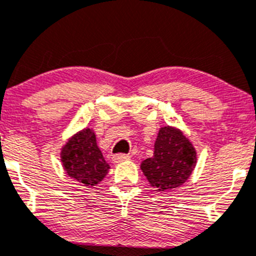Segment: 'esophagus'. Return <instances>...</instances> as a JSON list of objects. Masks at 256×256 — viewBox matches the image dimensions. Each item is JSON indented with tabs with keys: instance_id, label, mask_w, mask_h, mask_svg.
Here are the masks:
<instances>
[{
	"instance_id": "esophagus-1",
	"label": "esophagus",
	"mask_w": 256,
	"mask_h": 256,
	"mask_svg": "<svg viewBox=\"0 0 256 256\" xmlns=\"http://www.w3.org/2000/svg\"><path fill=\"white\" fill-rule=\"evenodd\" d=\"M112 160H114V163H120L124 162V160H130V156L128 154H116V156H112Z\"/></svg>"
}]
</instances>
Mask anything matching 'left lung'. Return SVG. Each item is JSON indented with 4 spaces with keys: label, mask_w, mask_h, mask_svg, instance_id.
<instances>
[{
    "label": "left lung",
    "mask_w": 256,
    "mask_h": 256,
    "mask_svg": "<svg viewBox=\"0 0 256 256\" xmlns=\"http://www.w3.org/2000/svg\"><path fill=\"white\" fill-rule=\"evenodd\" d=\"M196 163V152L177 128H162L158 132L154 154L142 160V170L150 185L158 190H171L182 185Z\"/></svg>",
    "instance_id": "obj_1"
}]
</instances>
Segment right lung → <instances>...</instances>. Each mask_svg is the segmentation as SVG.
<instances>
[{
  "instance_id": "obj_1",
  "label": "right lung",
  "mask_w": 256,
  "mask_h": 256,
  "mask_svg": "<svg viewBox=\"0 0 256 256\" xmlns=\"http://www.w3.org/2000/svg\"><path fill=\"white\" fill-rule=\"evenodd\" d=\"M61 160L66 174L86 186L102 181L110 170L90 128L80 131L68 140L61 152Z\"/></svg>"
}]
</instances>
